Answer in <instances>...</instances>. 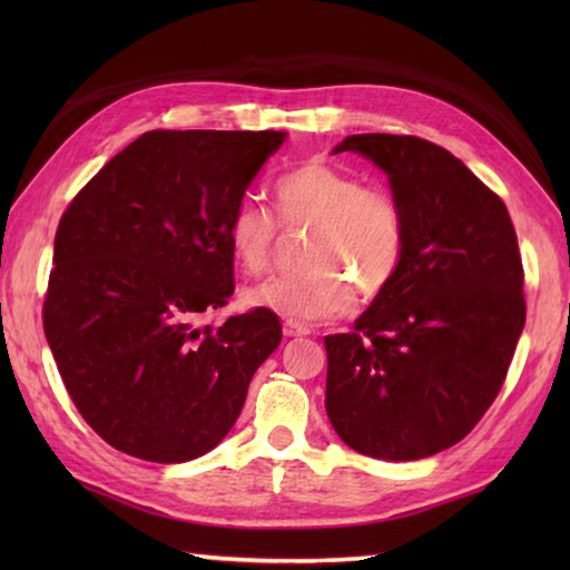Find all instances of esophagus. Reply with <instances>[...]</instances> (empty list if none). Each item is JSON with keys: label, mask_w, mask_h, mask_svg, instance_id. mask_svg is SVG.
<instances>
[{"label": "esophagus", "mask_w": 570, "mask_h": 570, "mask_svg": "<svg viewBox=\"0 0 570 570\" xmlns=\"http://www.w3.org/2000/svg\"><path fill=\"white\" fill-rule=\"evenodd\" d=\"M308 333H311L308 325L298 323V321H284V335L286 337H304Z\"/></svg>", "instance_id": "esophagus-1"}]
</instances>
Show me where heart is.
Instances as JSON below:
<instances>
[{
	"instance_id": "b5f03b06",
	"label": "heart",
	"mask_w": 570,
	"mask_h": 570,
	"mask_svg": "<svg viewBox=\"0 0 570 570\" xmlns=\"http://www.w3.org/2000/svg\"><path fill=\"white\" fill-rule=\"evenodd\" d=\"M284 227H311L304 274L272 276L247 292L249 304L288 321L318 323L343 316L362 298L380 296L406 257L409 223L396 193L328 161L301 164L274 184ZM278 220L264 205L242 200L227 220V239L242 269L259 274L274 259Z\"/></svg>"
}]
</instances>
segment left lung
<instances>
[{
    "mask_svg": "<svg viewBox=\"0 0 570 570\" xmlns=\"http://www.w3.org/2000/svg\"><path fill=\"white\" fill-rule=\"evenodd\" d=\"M386 171L409 223L390 288L325 335V411L357 453L419 460L463 441L498 399L527 321L524 266L498 193L439 144L353 135Z\"/></svg>",
    "mask_w": 570,
    "mask_h": 570,
    "instance_id": "8db88e82",
    "label": "left lung"
}]
</instances>
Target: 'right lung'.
Here are the masks:
<instances>
[{
	"mask_svg": "<svg viewBox=\"0 0 570 570\" xmlns=\"http://www.w3.org/2000/svg\"><path fill=\"white\" fill-rule=\"evenodd\" d=\"M284 139L144 131L60 217L43 333L72 404L117 451L151 463L213 451L282 343L262 306L198 323L235 292L227 220Z\"/></svg>",
	"mask_w": 570,
	"mask_h": 570,
	"instance_id": "right-lung-1",
	"label": "right lung"
}]
</instances>
